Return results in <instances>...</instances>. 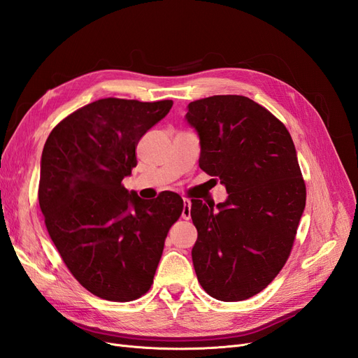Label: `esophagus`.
<instances>
[{"mask_svg":"<svg viewBox=\"0 0 358 358\" xmlns=\"http://www.w3.org/2000/svg\"><path fill=\"white\" fill-rule=\"evenodd\" d=\"M182 218H183V220H187V221L191 218V201H189V200H183Z\"/></svg>","mask_w":358,"mask_h":358,"instance_id":"obj_1","label":"esophagus"}]
</instances>
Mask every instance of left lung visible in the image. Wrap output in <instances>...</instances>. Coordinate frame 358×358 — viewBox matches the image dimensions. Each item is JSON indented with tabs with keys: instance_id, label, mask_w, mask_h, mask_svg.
<instances>
[{
	"instance_id": "obj_1",
	"label": "left lung",
	"mask_w": 358,
	"mask_h": 358,
	"mask_svg": "<svg viewBox=\"0 0 358 358\" xmlns=\"http://www.w3.org/2000/svg\"><path fill=\"white\" fill-rule=\"evenodd\" d=\"M187 119L200 137V169L229 192L215 210L191 200L194 268L213 299L246 300L272 282L294 245L306 204L296 148L287 127L243 95L191 101Z\"/></svg>"
}]
</instances>
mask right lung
Wrapping results in <instances>:
<instances>
[{"instance_id": "right-lung-1", "label": "right lung", "mask_w": 358, "mask_h": 358, "mask_svg": "<svg viewBox=\"0 0 358 358\" xmlns=\"http://www.w3.org/2000/svg\"><path fill=\"white\" fill-rule=\"evenodd\" d=\"M171 100L101 99L52 129L41 154L38 203L52 242L94 296L133 301L149 291L170 227L183 210L176 192L154 200L128 192L138 140Z\"/></svg>"}]
</instances>
